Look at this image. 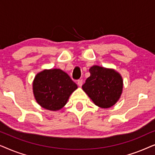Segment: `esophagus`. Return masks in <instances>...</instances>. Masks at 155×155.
Masks as SVG:
<instances>
[{"label": "esophagus", "mask_w": 155, "mask_h": 155, "mask_svg": "<svg viewBox=\"0 0 155 155\" xmlns=\"http://www.w3.org/2000/svg\"><path fill=\"white\" fill-rule=\"evenodd\" d=\"M77 83H78V86H79V87H82V84H83V80H78Z\"/></svg>", "instance_id": "esophagus-1"}]
</instances>
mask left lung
I'll return each mask as SVG.
<instances>
[{
	"label": "left lung",
	"instance_id": "8db88e82",
	"mask_svg": "<svg viewBox=\"0 0 155 155\" xmlns=\"http://www.w3.org/2000/svg\"><path fill=\"white\" fill-rule=\"evenodd\" d=\"M89 71L90 76L82 85V90L95 105L103 109L111 107L121 96L122 76L114 69L99 65H93Z\"/></svg>",
	"mask_w": 155,
	"mask_h": 155
}]
</instances>
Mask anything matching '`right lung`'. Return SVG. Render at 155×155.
<instances>
[{
    "mask_svg": "<svg viewBox=\"0 0 155 155\" xmlns=\"http://www.w3.org/2000/svg\"><path fill=\"white\" fill-rule=\"evenodd\" d=\"M77 88L70 76L58 68L45 69L38 73L32 84L33 94L38 104L54 111L62 109Z\"/></svg>",
    "mask_w": 155,
    "mask_h": 155,
    "instance_id": "right-lung-1",
    "label": "right lung"
}]
</instances>
